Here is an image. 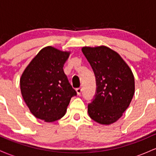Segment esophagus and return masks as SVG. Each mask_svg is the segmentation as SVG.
I'll list each match as a JSON object with an SVG mask.
<instances>
[{
	"mask_svg": "<svg viewBox=\"0 0 156 156\" xmlns=\"http://www.w3.org/2000/svg\"><path fill=\"white\" fill-rule=\"evenodd\" d=\"M76 91L77 93V95L80 96L82 93V88L81 87H78V88L76 89Z\"/></svg>",
	"mask_w": 156,
	"mask_h": 156,
	"instance_id": "esophagus-1",
	"label": "esophagus"
}]
</instances>
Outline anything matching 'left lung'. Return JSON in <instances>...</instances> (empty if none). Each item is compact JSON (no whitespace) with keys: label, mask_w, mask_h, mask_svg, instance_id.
<instances>
[{"label":"left lung","mask_w":156,"mask_h":156,"mask_svg":"<svg viewBox=\"0 0 156 156\" xmlns=\"http://www.w3.org/2000/svg\"><path fill=\"white\" fill-rule=\"evenodd\" d=\"M82 51L97 80V94L87 108L89 116L100 125H111L122 116L132 101L133 73L122 57L108 47L85 46Z\"/></svg>","instance_id":"1"}]
</instances>
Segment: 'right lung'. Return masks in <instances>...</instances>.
I'll use <instances>...</instances> for the list:
<instances>
[{
  "label": "right lung",
  "mask_w": 156,
  "mask_h": 156,
  "mask_svg": "<svg viewBox=\"0 0 156 156\" xmlns=\"http://www.w3.org/2000/svg\"><path fill=\"white\" fill-rule=\"evenodd\" d=\"M70 54L55 47H45L31 59L20 79L26 105L36 118L45 122L63 117L71 97L76 95L63 71Z\"/></svg>",
  "instance_id": "add662e5"
}]
</instances>
